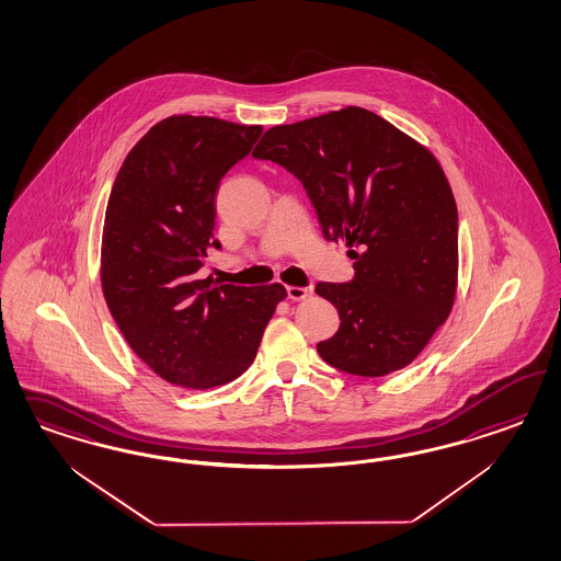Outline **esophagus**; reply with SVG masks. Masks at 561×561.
Masks as SVG:
<instances>
[{
  "label": "esophagus",
  "instance_id": "1",
  "mask_svg": "<svg viewBox=\"0 0 561 561\" xmlns=\"http://www.w3.org/2000/svg\"><path fill=\"white\" fill-rule=\"evenodd\" d=\"M286 291H288L289 300H306V298L312 294V288H298V286H288Z\"/></svg>",
  "mask_w": 561,
  "mask_h": 561
}]
</instances>
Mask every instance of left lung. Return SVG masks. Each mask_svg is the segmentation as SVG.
<instances>
[{"instance_id": "1", "label": "left lung", "mask_w": 561, "mask_h": 561, "mask_svg": "<svg viewBox=\"0 0 561 561\" xmlns=\"http://www.w3.org/2000/svg\"><path fill=\"white\" fill-rule=\"evenodd\" d=\"M291 172L327 240H345L356 275L319 282L340 329L317 343L327 364L354 376L405 368L455 302L459 214L434 153L373 111L347 106L277 125L253 150Z\"/></svg>"}]
</instances>
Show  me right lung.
<instances>
[{"label":"right lung","instance_id":"right-lung-1","mask_svg":"<svg viewBox=\"0 0 561 561\" xmlns=\"http://www.w3.org/2000/svg\"><path fill=\"white\" fill-rule=\"evenodd\" d=\"M261 125L172 115L127 153L106 205L101 279L123 337L153 373L185 389L244 373L286 298L282 284L199 279L214 238L216 191L253 150Z\"/></svg>","mask_w":561,"mask_h":561}]
</instances>
